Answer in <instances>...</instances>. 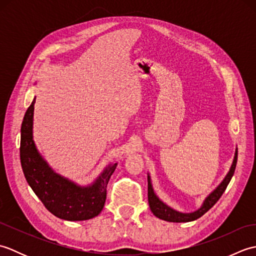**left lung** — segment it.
<instances>
[{
    "mask_svg": "<svg viewBox=\"0 0 256 256\" xmlns=\"http://www.w3.org/2000/svg\"><path fill=\"white\" fill-rule=\"evenodd\" d=\"M236 160H238V148L236 150L234 158H233L230 170L226 174V176L224 177V180L221 182V184L214 190V192L209 194L208 197L204 200V204H201L199 209H197L196 211H192V212H188V214L177 211L175 209H172V206L166 204L165 202H162V201L158 197H157V194H155L154 189H153V184H152L150 176L148 175V204H150V208L152 212H153L154 216H157V218L168 221V222H190V221H194V220L199 219L200 216H202L206 211L211 209L212 206L216 204V201L220 199L222 194L224 192V190L226 189L228 184H229V182L231 180L233 174H234Z\"/></svg>",
    "mask_w": 256,
    "mask_h": 256,
    "instance_id": "obj_1",
    "label": "left lung"
}]
</instances>
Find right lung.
<instances>
[{
    "mask_svg": "<svg viewBox=\"0 0 256 256\" xmlns=\"http://www.w3.org/2000/svg\"><path fill=\"white\" fill-rule=\"evenodd\" d=\"M35 100L36 98L27 108L20 128V164L27 182L46 209L57 218L68 221L94 218L104 206L108 182L118 162L106 167L89 186H80L54 172L32 140Z\"/></svg>",
    "mask_w": 256,
    "mask_h": 256,
    "instance_id": "1",
    "label": "right lung"
}]
</instances>
